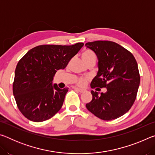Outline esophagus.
Segmentation results:
<instances>
[{"label":"esophagus","mask_w":155,"mask_h":155,"mask_svg":"<svg viewBox=\"0 0 155 155\" xmlns=\"http://www.w3.org/2000/svg\"><path fill=\"white\" fill-rule=\"evenodd\" d=\"M74 89L75 90L79 91L80 93H83V92H85V91H86L85 89H81V88H78V87H74Z\"/></svg>","instance_id":"obj_1"}]
</instances>
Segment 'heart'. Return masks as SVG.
Masks as SVG:
<instances>
[{
	"label": "heart",
	"instance_id": "b5f03b06",
	"mask_svg": "<svg viewBox=\"0 0 155 155\" xmlns=\"http://www.w3.org/2000/svg\"><path fill=\"white\" fill-rule=\"evenodd\" d=\"M96 57L95 54H94V53L92 51H89V50L84 51L82 54V57L84 59V61L89 58H90V57ZM86 82H87V78H79L77 80V85H78L79 86H84L85 85Z\"/></svg>",
	"mask_w": 155,
	"mask_h": 155
}]
</instances>
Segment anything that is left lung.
I'll list each match as a JSON object with an SVG mask.
<instances>
[{"instance_id":"1","label":"left lung","mask_w":155,"mask_h":155,"mask_svg":"<svg viewBox=\"0 0 155 155\" xmlns=\"http://www.w3.org/2000/svg\"><path fill=\"white\" fill-rule=\"evenodd\" d=\"M85 46L98 60L91 87L107 88V92L101 94L91 90L92 100L86 107L100 119L118 118L130 109L137 96L140 83L137 63L131 52L114 41H95Z\"/></svg>"}]
</instances>
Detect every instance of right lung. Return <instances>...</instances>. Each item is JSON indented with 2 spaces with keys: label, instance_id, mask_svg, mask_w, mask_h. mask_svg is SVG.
<instances>
[{
  "label": "right lung",
  "instance_id": "add662e5",
  "mask_svg": "<svg viewBox=\"0 0 155 155\" xmlns=\"http://www.w3.org/2000/svg\"><path fill=\"white\" fill-rule=\"evenodd\" d=\"M84 45H41L28 51L15 70L13 93L18 109L31 121H45L55 115L64 103L68 88L52 84L59 70L67 66Z\"/></svg>",
  "mask_w": 155,
  "mask_h": 155
}]
</instances>
